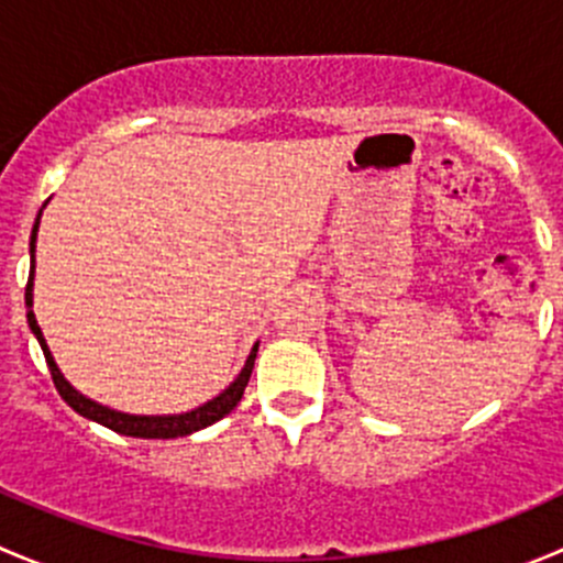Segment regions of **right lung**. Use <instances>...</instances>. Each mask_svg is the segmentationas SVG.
Here are the masks:
<instances>
[{"mask_svg":"<svg viewBox=\"0 0 563 563\" xmlns=\"http://www.w3.org/2000/svg\"><path fill=\"white\" fill-rule=\"evenodd\" d=\"M37 229H40V214L35 220V229H32V240H30L32 272H30V283H26V294H24L26 321H30L32 334H35L40 349H43L56 391H59L62 400H65L67 406L73 408V411L81 413V417H87V419H92V422L103 424V428L113 430V433L133 435V439H179V435H190V433H196V430L209 428V424H214L218 419H223L225 413L234 411L236 402H240L242 395H245L250 373H253V365H255V351H258V343L253 345V351H250V356L245 362V367H242V373L234 378V384H231L229 389H223L218 397H212L209 402H203V406L192 408V411H187V413H168V417H135V413H122V411H113V408H108V406H100V402L89 400V397H84L81 391L73 389L70 382H65L62 371L56 367L54 356H51V351H48V343H45L43 332H40V327H37L35 310H32V286H35L32 280H35Z\"/></svg>","mask_w":563,"mask_h":563,"instance_id":"1","label":"right lung"}]
</instances>
